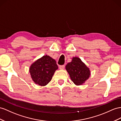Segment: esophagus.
<instances>
[{"label": "esophagus", "instance_id": "obj_1", "mask_svg": "<svg viewBox=\"0 0 121 121\" xmlns=\"http://www.w3.org/2000/svg\"><path fill=\"white\" fill-rule=\"evenodd\" d=\"M59 67L60 69H63L65 67V65H59Z\"/></svg>", "mask_w": 121, "mask_h": 121}]
</instances>
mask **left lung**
<instances>
[{"instance_id":"obj_1","label":"left lung","mask_w":121,"mask_h":121,"mask_svg":"<svg viewBox=\"0 0 121 121\" xmlns=\"http://www.w3.org/2000/svg\"><path fill=\"white\" fill-rule=\"evenodd\" d=\"M65 69L71 80L77 85H82L91 75L89 68L78 57H73L72 62L67 63Z\"/></svg>"}]
</instances>
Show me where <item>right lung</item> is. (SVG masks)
Returning a JSON list of instances; mask_svg holds the SVG:
<instances>
[{
    "instance_id": "right-lung-1",
    "label": "right lung",
    "mask_w": 121,
    "mask_h": 121,
    "mask_svg": "<svg viewBox=\"0 0 121 121\" xmlns=\"http://www.w3.org/2000/svg\"><path fill=\"white\" fill-rule=\"evenodd\" d=\"M58 68L56 61L49 56L46 55L31 65L30 73L33 81L36 84L43 86L51 81Z\"/></svg>"
}]
</instances>
